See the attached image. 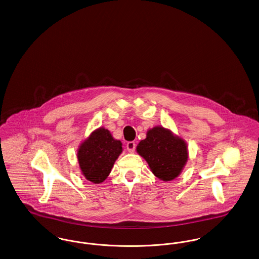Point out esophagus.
<instances>
[{"label":"esophagus","instance_id":"34e87169","mask_svg":"<svg viewBox=\"0 0 259 259\" xmlns=\"http://www.w3.org/2000/svg\"><path fill=\"white\" fill-rule=\"evenodd\" d=\"M126 148L129 152H134L136 148L135 142H128L126 145Z\"/></svg>","mask_w":259,"mask_h":259}]
</instances>
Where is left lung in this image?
<instances>
[{
	"instance_id": "obj_1",
	"label": "left lung",
	"mask_w": 259,
	"mask_h": 259,
	"mask_svg": "<svg viewBox=\"0 0 259 259\" xmlns=\"http://www.w3.org/2000/svg\"><path fill=\"white\" fill-rule=\"evenodd\" d=\"M137 152L148 162L153 175L164 182L176 179L188 159L185 140L162 126L148 130L147 138L137 146Z\"/></svg>"
}]
</instances>
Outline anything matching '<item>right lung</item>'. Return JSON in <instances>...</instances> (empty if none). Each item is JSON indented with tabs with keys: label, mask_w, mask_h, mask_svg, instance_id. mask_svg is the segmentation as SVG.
I'll return each mask as SVG.
<instances>
[{
	"label": "right lung",
	"mask_w": 259,
	"mask_h": 259,
	"mask_svg": "<svg viewBox=\"0 0 259 259\" xmlns=\"http://www.w3.org/2000/svg\"><path fill=\"white\" fill-rule=\"evenodd\" d=\"M120 141L113 139L103 127L93 131L77 150L82 175L93 184L103 183L110 175L115 160L122 152Z\"/></svg>",
	"instance_id": "1"
}]
</instances>
